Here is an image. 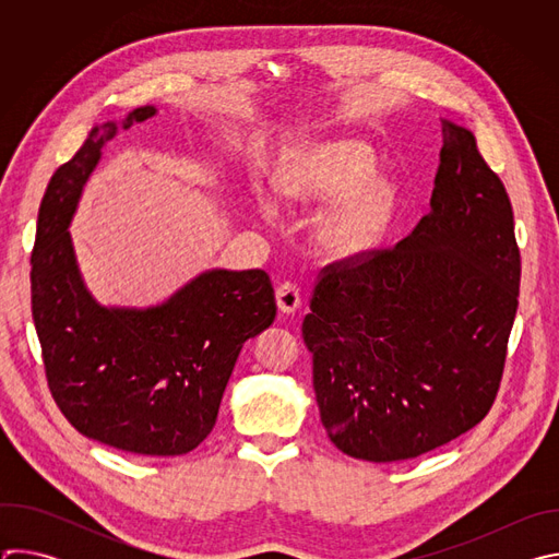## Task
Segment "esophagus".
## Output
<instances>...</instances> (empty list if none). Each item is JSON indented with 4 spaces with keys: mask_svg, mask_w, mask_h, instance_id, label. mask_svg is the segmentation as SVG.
Instances as JSON below:
<instances>
[{
    "mask_svg": "<svg viewBox=\"0 0 559 559\" xmlns=\"http://www.w3.org/2000/svg\"><path fill=\"white\" fill-rule=\"evenodd\" d=\"M276 305L283 313H294L300 307V292L294 283H283L276 289Z\"/></svg>",
    "mask_w": 559,
    "mask_h": 559,
    "instance_id": "34e87169",
    "label": "esophagus"
}]
</instances>
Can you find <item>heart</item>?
<instances>
[{
	"label": "heart",
	"mask_w": 559,
	"mask_h": 559,
	"mask_svg": "<svg viewBox=\"0 0 559 559\" xmlns=\"http://www.w3.org/2000/svg\"><path fill=\"white\" fill-rule=\"evenodd\" d=\"M373 170L371 150L354 139H316L292 147L274 170L276 192L305 207L332 203L313 229V241L332 261H354L367 254L382 236L393 205L395 186ZM263 218L274 207L259 201Z\"/></svg>",
	"instance_id": "obj_1"
}]
</instances>
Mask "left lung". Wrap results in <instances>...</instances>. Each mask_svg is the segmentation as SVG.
<instances>
[{"instance_id":"8db88e82","label":"left lung","mask_w":559,"mask_h":559,"mask_svg":"<svg viewBox=\"0 0 559 559\" xmlns=\"http://www.w3.org/2000/svg\"><path fill=\"white\" fill-rule=\"evenodd\" d=\"M433 186L395 248L323 270L302 321L323 427L358 460L451 442L500 386L520 296L511 201L473 132L447 119Z\"/></svg>"}]
</instances>
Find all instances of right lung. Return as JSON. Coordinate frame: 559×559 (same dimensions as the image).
<instances>
[{"mask_svg":"<svg viewBox=\"0 0 559 559\" xmlns=\"http://www.w3.org/2000/svg\"><path fill=\"white\" fill-rule=\"evenodd\" d=\"M156 115L141 106L95 126L50 179L33 250V321L50 393L86 438L139 455H183L212 431L243 343L276 316L263 270H205L150 307L102 305L68 231L104 145Z\"/></svg>","mask_w":559,"mask_h":559,"instance_id":"add662e5","label":"right lung"}]
</instances>
